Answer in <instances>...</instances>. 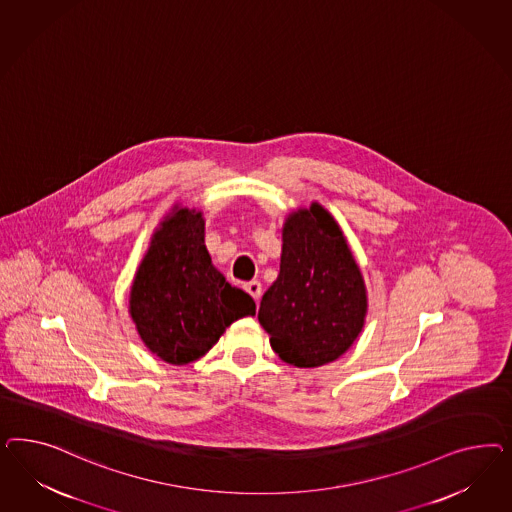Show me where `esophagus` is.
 I'll return each instance as SVG.
<instances>
[{
	"mask_svg": "<svg viewBox=\"0 0 512 512\" xmlns=\"http://www.w3.org/2000/svg\"><path fill=\"white\" fill-rule=\"evenodd\" d=\"M244 289H246V293L251 295V298H253L255 302H259V300H261V295H263V285H261L257 279L248 281V283L244 285Z\"/></svg>",
	"mask_w": 512,
	"mask_h": 512,
	"instance_id": "34e87169",
	"label": "esophagus"
}]
</instances>
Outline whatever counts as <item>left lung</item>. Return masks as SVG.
I'll use <instances>...</instances> for the list:
<instances>
[{
  "label": "left lung",
  "mask_w": 512,
  "mask_h": 512,
  "mask_svg": "<svg viewBox=\"0 0 512 512\" xmlns=\"http://www.w3.org/2000/svg\"><path fill=\"white\" fill-rule=\"evenodd\" d=\"M366 310V285L340 225L317 202L293 212L278 279L259 308L272 349L296 368L328 364L355 343Z\"/></svg>",
  "instance_id": "left-lung-1"
}]
</instances>
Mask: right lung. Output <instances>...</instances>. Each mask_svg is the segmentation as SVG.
I'll return each instance as SVG.
<instances>
[{
	"instance_id": "add662e5",
	"label": "right lung",
	"mask_w": 512,
	"mask_h": 512,
	"mask_svg": "<svg viewBox=\"0 0 512 512\" xmlns=\"http://www.w3.org/2000/svg\"><path fill=\"white\" fill-rule=\"evenodd\" d=\"M129 313L154 355L184 366L206 355L236 319L255 315V302L212 264L201 212L176 206L135 274Z\"/></svg>"
}]
</instances>
